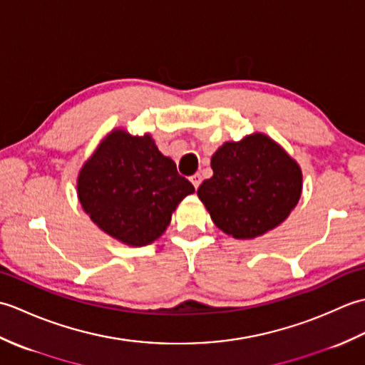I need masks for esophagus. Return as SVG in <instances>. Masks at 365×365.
Masks as SVG:
<instances>
[{
	"mask_svg": "<svg viewBox=\"0 0 365 365\" xmlns=\"http://www.w3.org/2000/svg\"><path fill=\"white\" fill-rule=\"evenodd\" d=\"M190 180H191V183L195 185V188L197 190L199 188V185H200V182H202V175L200 174H195V175H191L190 177Z\"/></svg>",
	"mask_w": 365,
	"mask_h": 365,
	"instance_id": "obj_1",
	"label": "esophagus"
}]
</instances>
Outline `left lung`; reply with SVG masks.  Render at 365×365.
<instances>
[{"label": "left lung", "mask_w": 365, "mask_h": 365, "mask_svg": "<svg viewBox=\"0 0 365 365\" xmlns=\"http://www.w3.org/2000/svg\"><path fill=\"white\" fill-rule=\"evenodd\" d=\"M213 177L197 188L216 227L234 238L274 229L298 204L301 169L265 135L226 143L212 157Z\"/></svg>", "instance_id": "1"}]
</instances>
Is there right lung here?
I'll return each instance as SVG.
<instances>
[{
  "mask_svg": "<svg viewBox=\"0 0 365 365\" xmlns=\"http://www.w3.org/2000/svg\"><path fill=\"white\" fill-rule=\"evenodd\" d=\"M195 187L177 173L153 139L115 130L78 175V197L91 220L130 246L155 242L178 202Z\"/></svg>",
  "mask_w": 365,
  "mask_h": 365,
  "instance_id": "right-lung-1",
  "label": "right lung"
}]
</instances>
